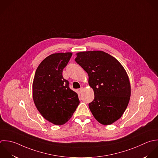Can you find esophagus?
Returning a JSON list of instances; mask_svg holds the SVG:
<instances>
[{
    "label": "esophagus",
    "instance_id": "esophagus-1",
    "mask_svg": "<svg viewBox=\"0 0 158 158\" xmlns=\"http://www.w3.org/2000/svg\"><path fill=\"white\" fill-rule=\"evenodd\" d=\"M82 89H83V88H82V87H81V88H80V89H78L77 90V92H78V93L81 94V93L82 92Z\"/></svg>",
    "mask_w": 158,
    "mask_h": 158
}]
</instances>
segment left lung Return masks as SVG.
<instances>
[{
	"instance_id": "obj_1",
	"label": "left lung",
	"mask_w": 158,
	"mask_h": 158,
	"mask_svg": "<svg viewBox=\"0 0 158 158\" xmlns=\"http://www.w3.org/2000/svg\"><path fill=\"white\" fill-rule=\"evenodd\" d=\"M76 62L89 75V84L94 92V100L89 104L96 120L110 125L118 120L126 110L131 97V84L122 64L103 51L76 53Z\"/></svg>"
}]
</instances>
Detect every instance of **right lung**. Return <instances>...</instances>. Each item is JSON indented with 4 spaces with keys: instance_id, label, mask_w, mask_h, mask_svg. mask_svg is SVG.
Masks as SVG:
<instances>
[{
    "instance_id": "right-lung-1",
    "label": "right lung",
    "mask_w": 158,
    "mask_h": 158,
    "mask_svg": "<svg viewBox=\"0 0 158 158\" xmlns=\"http://www.w3.org/2000/svg\"><path fill=\"white\" fill-rule=\"evenodd\" d=\"M72 53H53L37 67L33 83L32 97L41 115L55 125H63L72 117L79 104L77 94L69 87L62 75Z\"/></svg>"
}]
</instances>
